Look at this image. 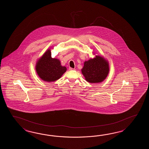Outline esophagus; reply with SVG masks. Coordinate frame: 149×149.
<instances>
[{"label":"esophagus","mask_w":149,"mask_h":149,"mask_svg":"<svg viewBox=\"0 0 149 149\" xmlns=\"http://www.w3.org/2000/svg\"><path fill=\"white\" fill-rule=\"evenodd\" d=\"M69 70H74V69H73V68H69Z\"/></svg>","instance_id":"esophagus-1"}]
</instances>
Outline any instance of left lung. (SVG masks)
Masks as SVG:
<instances>
[{
    "mask_svg": "<svg viewBox=\"0 0 149 149\" xmlns=\"http://www.w3.org/2000/svg\"><path fill=\"white\" fill-rule=\"evenodd\" d=\"M109 69L108 60L101 56L95 55L93 58L84 62L81 72L87 82L99 83L106 79Z\"/></svg>",
    "mask_w": 149,
    "mask_h": 149,
    "instance_id": "8db88e82",
    "label": "left lung"
}]
</instances>
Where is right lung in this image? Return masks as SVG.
I'll list each match as a JSON object with an SVG mask.
<instances>
[{"label": "right lung", "instance_id": "right-lung-1", "mask_svg": "<svg viewBox=\"0 0 149 149\" xmlns=\"http://www.w3.org/2000/svg\"><path fill=\"white\" fill-rule=\"evenodd\" d=\"M51 48L45 52L36 64V71L38 76L46 82H52L60 79L67 71L62 66L60 61L51 56Z\"/></svg>", "mask_w": 149, "mask_h": 149}]
</instances>
